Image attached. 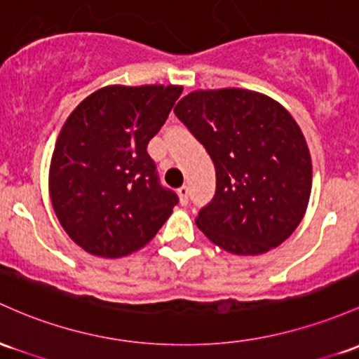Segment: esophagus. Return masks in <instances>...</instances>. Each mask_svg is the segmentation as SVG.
Listing matches in <instances>:
<instances>
[{"mask_svg": "<svg viewBox=\"0 0 359 359\" xmlns=\"http://www.w3.org/2000/svg\"><path fill=\"white\" fill-rule=\"evenodd\" d=\"M177 194H179L180 204H182V206H186V204L189 203V189H187V186L180 187L179 191H177Z\"/></svg>", "mask_w": 359, "mask_h": 359, "instance_id": "obj_1", "label": "esophagus"}]
</instances>
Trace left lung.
I'll return each instance as SVG.
<instances>
[{
  "label": "left lung",
  "mask_w": 359,
  "mask_h": 359,
  "mask_svg": "<svg viewBox=\"0 0 359 359\" xmlns=\"http://www.w3.org/2000/svg\"><path fill=\"white\" fill-rule=\"evenodd\" d=\"M206 148L216 192L199 230L226 252L259 255L297 230L312 192L302 129L281 104L242 88L196 90L173 109Z\"/></svg>",
  "instance_id": "obj_1"
}]
</instances>
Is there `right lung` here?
<instances>
[{
	"label": "right lung",
	"mask_w": 359,
	"mask_h": 359,
	"mask_svg": "<svg viewBox=\"0 0 359 359\" xmlns=\"http://www.w3.org/2000/svg\"><path fill=\"white\" fill-rule=\"evenodd\" d=\"M180 93L175 85L105 86L66 119L49 194L61 226L88 254L116 259L140 250L179 203L147 148Z\"/></svg>",
	"instance_id": "right-lung-1"
}]
</instances>
